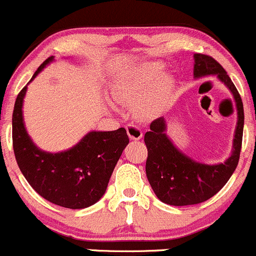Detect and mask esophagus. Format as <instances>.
<instances>
[{
    "instance_id": "1",
    "label": "esophagus",
    "mask_w": 256,
    "mask_h": 256,
    "mask_svg": "<svg viewBox=\"0 0 256 256\" xmlns=\"http://www.w3.org/2000/svg\"><path fill=\"white\" fill-rule=\"evenodd\" d=\"M127 133L129 136V138L132 139V140H139V139L143 136V132H142V129L138 127V126H134V124H128L127 126Z\"/></svg>"
}]
</instances>
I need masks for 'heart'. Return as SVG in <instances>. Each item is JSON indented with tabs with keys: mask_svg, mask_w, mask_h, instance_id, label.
<instances>
[{
	"mask_svg": "<svg viewBox=\"0 0 256 256\" xmlns=\"http://www.w3.org/2000/svg\"><path fill=\"white\" fill-rule=\"evenodd\" d=\"M164 70L166 64L162 62L138 66L113 87L112 97L134 106V113L140 120L162 114L170 106L176 90V80Z\"/></svg>",
	"mask_w": 256,
	"mask_h": 256,
	"instance_id": "heart-1",
	"label": "heart"
}]
</instances>
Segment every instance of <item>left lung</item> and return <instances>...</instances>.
Instances as JSON below:
<instances>
[{
  "instance_id": "8db88e82",
  "label": "left lung",
  "mask_w": 256,
  "mask_h": 256,
  "mask_svg": "<svg viewBox=\"0 0 256 256\" xmlns=\"http://www.w3.org/2000/svg\"><path fill=\"white\" fill-rule=\"evenodd\" d=\"M215 76L230 90L235 100L238 122L232 139V150L224 163L206 164L196 160L176 148L166 134L164 117L150 123L144 136L148 148L146 173L159 200L169 206H183L203 203L226 184L238 166L242 149L244 108L242 98L224 68L209 56L194 54V78Z\"/></svg>"
}]
</instances>
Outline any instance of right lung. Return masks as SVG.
<instances>
[{"mask_svg": "<svg viewBox=\"0 0 256 256\" xmlns=\"http://www.w3.org/2000/svg\"><path fill=\"white\" fill-rule=\"evenodd\" d=\"M53 60V56L47 58L30 82ZM27 86L17 96L12 116L14 150L22 174L42 198L56 206L68 209L93 206L104 196L116 164L129 143L127 130H90L67 150H42L24 126L22 108Z\"/></svg>", "mask_w": 256, "mask_h": 256, "instance_id": "obj_1", "label": "right lung"}]
</instances>
